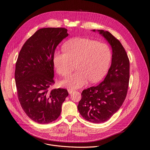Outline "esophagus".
Segmentation results:
<instances>
[{
  "instance_id": "obj_1",
  "label": "esophagus",
  "mask_w": 150,
  "mask_h": 150,
  "mask_svg": "<svg viewBox=\"0 0 150 150\" xmlns=\"http://www.w3.org/2000/svg\"><path fill=\"white\" fill-rule=\"evenodd\" d=\"M67 91H68V92H69V93H70V94H71L75 90H74V89H67Z\"/></svg>"
}]
</instances>
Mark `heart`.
Listing matches in <instances>:
<instances>
[{
	"mask_svg": "<svg viewBox=\"0 0 150 150\" xmlns=\"http://www.w3.org/2000/svg\"><path fill=\"white\" fill-rule=\"evenodd\" d=\"M64 52H55L53 62L58 73L67 76L76 64L77 72L61 81V85L71 88H80L90 80L99 81L109 68L112 54L105 43L89 38H78L64 45Z\"/></svg>",
	"mask_w": 150,
	"mask_h": 150,
	"instance_id": "heart-1",
	"label": "heart"
}]
</instances>
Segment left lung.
<instances>
[{"label":"left lung","mask_w":150,"mask_h":150,"mask_svg":"<svg viewBox=\"0 0 150 150\" xmlns=\"http://www.w3.org/2000/svg\"><path fill=\"white\" fill-rule=\"evenodd\" d=\"M93 31H96L93 30ZM111 45V65L104 80L84 89L77 108L87 121L94 123L108 120L122 106L127 96L129 80V61L120 42L111 33L97 30Z\"/></svg>","instance_id":"obj_1"}]
</instances>
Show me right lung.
<instances>
[{"mask_svg": "<svg viewBox=\"0 0 150 150\" xmlns=\"http://www.w3.org/2000/svg\"><path fill=\"white\" fill-rule=\"evenodd\" d=\"M67 31L64 28L38 30L23 44L16 63L14 77L20 104L30 119L38 123L57 120L69 95L65 89L49 90L54 83V51L68 36Z\"/></svg>", "mask_w": 150, "mask_h": 150, "instance_id": "add662e5", "label": "right lung"}]
</instances>
